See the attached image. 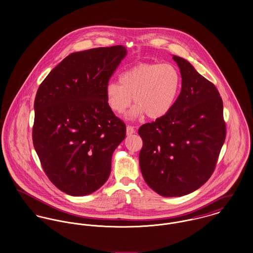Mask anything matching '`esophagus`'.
Wrapping results in <instances>:
<instances>
[{
	"label": "esophagus",
	"instance_id": "1",
	"mask_svg": "<svg viewBox=\"0 0 253 253\" xmlns=\"http://www.w3.org/2000/svg\"><path fill=\"white\" fill-rule=\"evenodd\" d=\"M133 133H135V129H134V127L132 126H126V134L127 135H131V134H133Z\"/></svg>",
	"mask_w": 253,
	"mask_h": 253
}]
</instances>
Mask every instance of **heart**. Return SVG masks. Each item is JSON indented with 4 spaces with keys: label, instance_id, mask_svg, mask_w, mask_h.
<instances>
[{
    "label": "heart",
    "instance_id": "obj_1",
    "mask_svg": "<svg viewBox=\"0 0 253 253\" xmlns=\"http://www.w3.org/2000/svg\"><path fill=\"white\" fill-rule=\"evenodd\" d=\"M119 83L110 82L105 88L106 103L118 115L135 104L131 115L152 120L162 118L173 108L182 87V77L171 64L141 63L124 71Z\"/></svg>",
    "mask_w": 253,
    "mask_h": 253
}]
</instances>
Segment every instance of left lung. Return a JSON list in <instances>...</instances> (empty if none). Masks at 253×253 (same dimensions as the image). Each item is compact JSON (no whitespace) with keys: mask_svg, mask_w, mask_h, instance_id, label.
Wrapping results in <instances>:
<instances>
[{"mask_svg":"<svg viewBox=\"0 0 253 253\" xmlns=\"http://www.w3.org/2000/svg\"><path fill=\"white\" fill-rule=\"evenodd\" d=\"M173 59L181 70V92L168 114L138 129L142 175L164 197L183 196L205 184L226 137L223 102L215 86L186 60Z\"/></svg>","mask_w":253,"mask_h":253,"instance_id":"8db88e82","label":"left lung"}]
</instances>
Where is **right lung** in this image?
Segmentation results:
<instances>
[{
  "instance_id": "right-lung-1",
  "label": "right lung",
  "mask_w": 253,
  "mask_h": 253,
  "mask_svg": "<svg viewBox=\"0 0 253 253\" xmlns=\"http://www.w3.org/2000/svg\"><path fill=\"white\" fill-rule=\"evenodd\" d=\"M124 46L71 53L42 82L35 98L33 143L50 182L83 196L107 181L126 124L109 109L105 88Z\"/></svg>"
}]
</instances>
